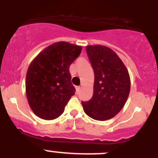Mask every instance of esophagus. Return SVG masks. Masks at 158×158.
<instances>
[{"mask_svg": "<svg viewBox=\"0 0 158 158\" xmlns=\"http://www.w3.org/2000/svg\"><path fill=\"white\" fill-rule=\"evenodd\" d=\"M76 90H77V92H80V90H81V87L80 86H77L76 87Z\"/></svg>", "mask_w": 158, "mask_h": 158, "instance_id": "obj_1", "label": "esophagus"}]
</instances>
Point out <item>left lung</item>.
Segmentation results:
<instances>
[{
	"label": "left lung",
	"mask_w": 158,
	"mask_h": 158,
	"mask_svg": "<svg viewBox=\"0 0 158 158\" xmlns=\"http://www.w3.org/2000/svg\"><path fill=\"white\" fill-rule=\"evenodd\" d=\"M88 56L94 70L93 95L81 102L84 111L99 121L110 119L122 110L127 100L131 79L127 67L116 53L101 45L87 46Z\"/></svg>",
	"instance_id": "obj_1"
}]
</instances>
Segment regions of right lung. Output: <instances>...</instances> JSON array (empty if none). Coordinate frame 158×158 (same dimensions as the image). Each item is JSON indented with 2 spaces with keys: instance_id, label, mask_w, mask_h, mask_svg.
Returning a JSON list of instances; mask_svg holds the SVG:
<instances>
[{
  "instance_id": "add662e5",
  "label": "right lung",
  "mask_w": 158,
  "mask_h": 158,
  "mask_svg": "<svg viewBox=\"0 0 158 158\" xmlns=\"http://www.w3.org/2000/svg\"><path fill=\"white\" fill-rule=\"evenodd\" d=\"M82 47L66 42L54 43L32 60L26 75V94L32 111L51 120L63 113L75 89L69 65L80 55Z\"/></svg>"
}]
</instances>
